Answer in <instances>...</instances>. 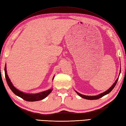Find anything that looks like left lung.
I'll use <instances>...</instances> for the list:
<instances>
[{
	"instance_id": "1",
	"label": "left lung",
	"mask_w": 126,
	"mask_h": 126,
	"mask_svg": "<svg viewBox=\"0 0 126 126\" xmlns=\"http://www.w3.org/2000/svg\"><path fill=\"white\" fill-rule=\"evenodd\" d=\"M120 72H121V70H120ZM118 79V78H117V79L116 80V81L114 82V83L112 84V86H111L108 90H107V91H105V92L103 93H101L100 94L98 95H96V96H87V95H82L81 94H80V93H78L76 91V92L77 93L78 95H79L80 97H82V98H84V99H87V100H96V99H98L99 98H101V97L104 96V95H105L109 94V93L111 92V91H112V90L113 88H114V87H115V85H116V83H117V82Z\"/></svg>"
}]
</instances>
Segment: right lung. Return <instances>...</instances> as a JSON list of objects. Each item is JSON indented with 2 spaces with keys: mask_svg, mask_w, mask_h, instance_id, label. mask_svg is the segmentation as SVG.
Masks as SVG:
<instances>
[{
  "mask_svg": "<svg viewBox=\"0 0 126 126\" xmlns=\"http://www.w3.org/2000/svg\"><path fill=\"white\" fill-rule=\"evenodd\" d=\"M4 70H5V78H6L7 83H8L9 88H10L12 92H13L15 95H16L20 97V98L23 99V100H25L26 101H36L41 100L42 99L46 98V97L52 92V91H53V89L51 88L48 90V91L42 92L37 94H27L21 91H20L17 89H16L11 82L10 78H9L8 75L7 74L6 64H5V66ZM54 78V77H53V79Z\"/></svg>",
  "mask_w": 126,
  "mask_h": 126,
  "instance_id": "add662e5",
  "label": "right lung"
}]
</instances>
